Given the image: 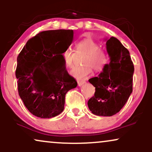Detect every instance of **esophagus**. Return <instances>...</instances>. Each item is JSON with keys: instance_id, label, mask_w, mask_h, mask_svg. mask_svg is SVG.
Returning <instances> with one entry per match:
<instances>
[{"instance_id": "obj_1", "label": "esophagus", "mask_w": 152, "mask_h": 152, "mask_svg": "<svg viewBox=\"0 0 152 152\" xmlns=\"http://www.w3.org/2000/svg\"><path fill=\"white\" fill-rule=\"evenodd\" d=\"M85 83H86V81H78V86H82V85H83V84H84Z\"/></svg>"}]
</instances>
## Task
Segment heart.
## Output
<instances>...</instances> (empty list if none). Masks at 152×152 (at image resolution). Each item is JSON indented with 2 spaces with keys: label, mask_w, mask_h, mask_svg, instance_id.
<instances>
[{
  "label": "heart",
  "mask_w": 152,
  "mask_h": 152,
  "mask_svg": "<svg viewBox=\"0 0 152 152\" xmlns=\"http://www.w3.org/2000/svg\"><path fill=\"white\" fill-rule=\"evenodd\" d=\"M76 49L77 53L86 54L82 61L83 66L74 67L71 71V76L76 79L80 81L86 79L91 74L92 68L97 72H100L109 64V54L100 48V45L93 38H86L78 41L76 44ZM62 57L66 67L72 68L76 53L70 48H66L63 52Z\"/></svg>",
  "instance_id": "b5f03b06"
}]
</instances>
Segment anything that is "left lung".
Returning a JSON list of instances; mask_svg holds the SVG:
<instances>
[{
    "label": "left lung",
    "mask_w": 152,
    "mask_h": 152,
    "mask_svg": "<svg viewBox=\"0 0 152 152\" xmlns=\"http://www.w3.org/2000/svg\"><path fill=\"white\" fill-rule=\"evenodd\" d=\"M110 62L98 77L88 81L95 93L88 102L90 111L97 116H111L125 105L133 90L134 67L129 50L115 37L106 41Z\"/></svg>",
    "instance_id": "obj_1"
}]
</instances>
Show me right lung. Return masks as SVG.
Wrapping results in <instances>:
<instances>
[{
    "label": "right lung",
    "instance_id": "right-lung-1",
    "mask_svg": "<svg viewBox=\"0 0 152 152\" xmlns=\"http://www.w3.org/2000/svg\"><path fill=\"white\" fill-rule=\"evenodd\" d=\"M73 40V30L41 31L30 38L18 54L15 70L18 94L34 116L49 118L60 114L66 93L77 86L62 57Z\"/></svg>",
    "mask_w": 152,
    "mask_h": 152
}]
</instances>
